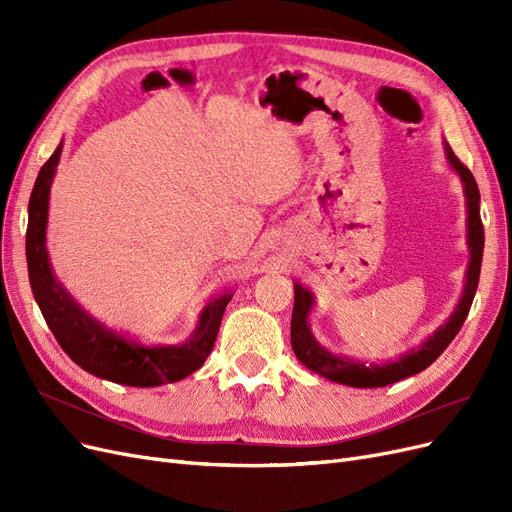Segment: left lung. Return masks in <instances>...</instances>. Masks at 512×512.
I'll list each match as a JSON object with an SVG mask.
<instances>
[{"mask_svg":"<svg viewBox=\"0 0 512 512\" xmlns=\"http://www.w3.org/2000/svg\"><path fill=\"white\" fill-rule=\"evenodd\" d=\"M446 160L453 166L455 173L461 177L463 194H466L468 205V247H470V265L466 273V286L459 299V305L438 331H433L421 346H416L404 352L399 359L384 361V363H361L346 356L331 354L327 348H322L312 331H309V312L314 307V294L301 284H294V307H292V322H290V344L297 359L307 367L324 376L327 380L356 386V389H376V386H386L410 378L418 371L427 369L438 356L453 342L463 322L468 318L470 305L478 288L480 277V262H483V247H485V230L480 222V192L474 175L468 166H463L455 156L453 149L444 145Z\"/></svg>","mask_w":512,"mask_h":512,"instance_id":"1","label":"left lung"}]
</instances>
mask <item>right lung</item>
Wrapping results in <instances>:
<instances>
[{
  "mask_svg": "<svg viewBox=\"0 0 512 512\" xmlns=\"http://www.w3.org/2000/svg\"><path fill=\"white\" fill-rule=\"evenodd\" d=\"M61 147L40 168L29 196L25 254L29 284L40 312L53 331L57 344L70 359L89 374L102 380H111L126 386H160L183 380L203 367L218 337L224 309L232 299V292L211 299L198 316L194 333L183 344L175 346H141L132 339L106 329L96 318L72 299V294L61 286L51 269L46 252V220H49V194L59 164Z\"/></svg>",
  "mask_w": 512,
  "mask_h": 512,
  "instance_id": "obj_1",
  "label": "right lung"
}]
</instances>
